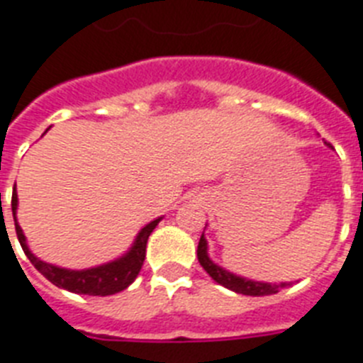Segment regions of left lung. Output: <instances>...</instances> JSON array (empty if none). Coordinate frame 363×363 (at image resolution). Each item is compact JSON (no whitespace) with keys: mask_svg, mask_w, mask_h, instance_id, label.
I'll list each match as a JSON object with an SVG mask.
<instances>
[{"mask_svg":"<svg viewBox=\"0 0 363 363\" xmlns=\"http://www.w3.org/2000/svg\"><path fill=\"white\" fill-rule=\"evenodd\" d=\"M197 259H199V264H201L207 274L211 276L216 284L223 285V287L231 289L238 294H248V296H267V294H276L279 293V289L289 287L287 281H281V284H267V281H255V279L242 278V276H237V274L229 272L223 267L216 264L208 257V244L205 235H201L199 238V244H197Z\"/></svg>","mask_w":363,"mask_h":363,"instance_id":"8db88e82","label":"left lung"}]
</instances>
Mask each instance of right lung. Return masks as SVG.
<instances>
[{
    "label": "right lung",
    "instance_id": "obj_1",
    "mask_svg": "<svg viewBox=\"0 0 363 363\" xmlns=\"http://www.w3.org/2000/svg\"><path fill=\"white\" fill-rule=\"evenodd\" d=\"M16 186V184H14ZM16 208H18V196H16V190L13 191V216H14V228H16V235H18L20 246H22L23 253L28 255V259L31 261L38 272L43 274L44 278L52 281L54 285L61 289H67L70 293L76 294H89V296H108V294H115L125 291L128 285L138 278L141 267H143V261H145V248L147 240H149V235L152 233V229L158 225V222L162 220L156 218L151 223H147L145 228L141 229L134 238V244L130 246V250L126 253H123L121 257L113 259L110 263L99 264V267L93 268H84V270H70V268H61L55 267V264L44 263L40 259L31 253L28 242H26V235H23L22 228L18 225V220H16Z\"/></svg>",
    "mask_w": 363,
    "mask_h": 363
}]
</instances>
